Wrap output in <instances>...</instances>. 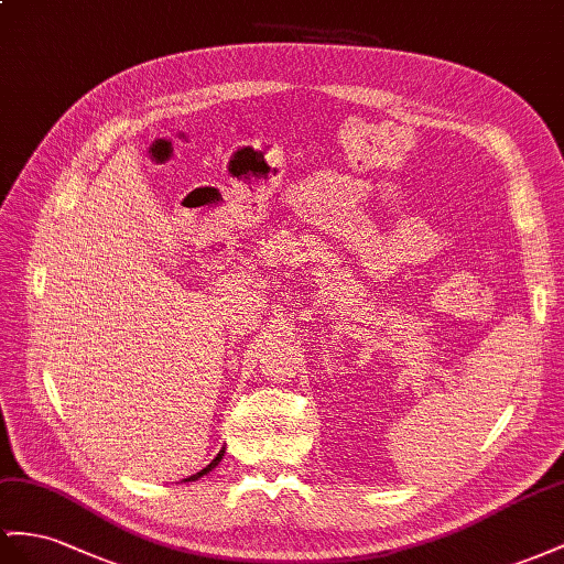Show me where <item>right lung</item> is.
Here are the masks:
<instances>
[{
    "instance_id": "add662e5",
    "label": "right lung",
    "mask_w": 564,
    "mask_h": 564,
    "mask_svg": "<svg viewBox=\"0 0 564 564\" xmlns=\"http://www.w3.org/2000/svg\"><path fill=\"white\" fill-rule=\"evenodd\" d=\"M221 457H224V451H219V455H216L212 462H209V465L205 467V469H199L197 474H193V476H187V479H183V481H197L199 479V476H205V474H209L216 465H219V462H221Z\"/></svg>"
}]
</instances>
